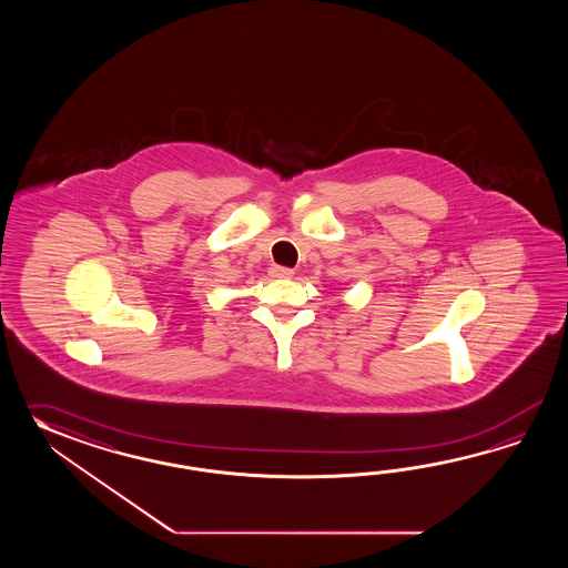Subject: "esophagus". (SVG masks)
I'll list each match as a JSON object with an SVG mask.
<instances>
[{
  "mask_svg": "<svg viewBox=\"0 0 568 568\" xmlns=\"http://www.w3.org/2000/svg\"><path fill=\"white\" fill-rule=\"evenodd\" d=\"M270 274H272V278H292V276H294V272H292L290 267L282 266L272 267Z\"/></svg>",
  "mask_w": 568,
  "mask_h": 568,
  "instance_id": "1",
  "label": "esophagus"
}]
</instances>
